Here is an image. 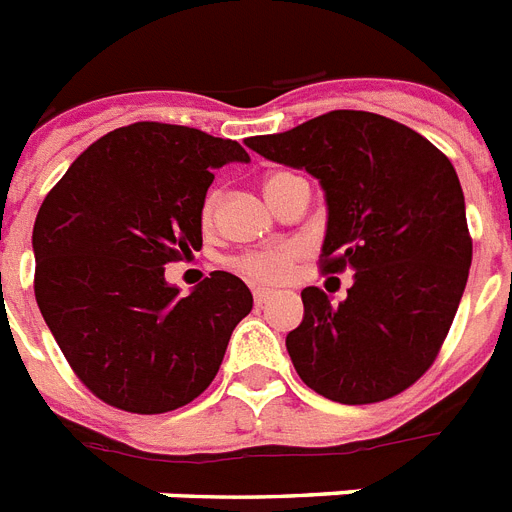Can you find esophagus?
<instances>
[{
  "label": "esophagus",
  "mask_w": 512,
  "mask_h": 512,
  "mask_svg": "<svg viewBox=\"0 0 512 512\" xmlns=\"http://www.w3.org/2000/svg\"><path fill=\"white\" fill-rule=\"evenodd\" d=\"M273 297H276V292H271V289H255V305H257V308H263L265 303H271Z\"/></svg>",
  "instance_id": "obj_1"
}]
</instances>
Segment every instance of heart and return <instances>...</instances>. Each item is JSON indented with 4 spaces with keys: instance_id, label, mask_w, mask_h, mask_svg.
Masks as SVG:
<instances>
[{
    "instance_id": "obj_1",
    "label": "heart",
    "mask_w": 512,
    "mask_h": 512,
    "mask_svg": "<svg viewBox=\"0 0 512 512\" xmlns=\"http://www.w3.org/2000/svg\"><path fill=\"white\" fill-rule=\"evenodd\" d=\"M289 175H271L268 183H265V193H271L281 180H287ZM217 209V193H209L204 199V207H201V220L204 225H209L215 220ZM297 257H300V247L287 241V244H273V247L252 249V252H241V255L231 257L228 265L233 271L244 276L252 284H281L287 279L292 268H295Z\"/></svg>"
}]
</instances>
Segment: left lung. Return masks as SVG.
<instances>
[{"label":"left lung","mask_w":512,"mask_h":512,"mask_svg":"<svg viewBox=\"0 0 512 512\" xmlns=\"http://www.w3.org/2000/svg\"><path fill=\"white\" fill-rule=\"evenodd\" d=\"M247 146L319 177L329 207L321 271H353L340 305L303 289V324L287 335L300 380L340 404L404 393L436 361L473 260L452 162L369 111H329Z\"/></svg>","instance_id":"left-lung-1"}]
</instances>
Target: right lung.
<instances>
[{
    "instance_id": "obj_1",
    "label": "right lung",
    "mask_w": 512,
    "mask_h": 512,
    "mask_svg": "<svg viewBox=\"0 0 512 512\" xmlns=\"http://www.w3.org/2000/svg\"><path fill=\"white\" fill-rule=\"evenodd\" d=\"M249 162L236 140L135 122L95 140L39 207L34 295L68 366L92 396L132 414L191 404L215 380L252 292L209 273L191 295L164 265L201 249L215 170Z\"/></svg>"
}]
</instances>
